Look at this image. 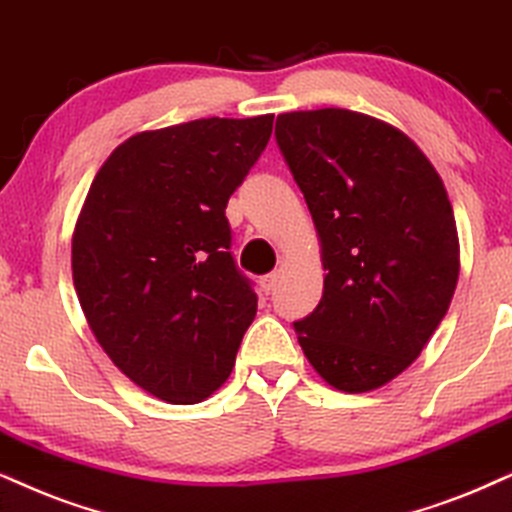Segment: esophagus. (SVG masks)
Segmentation results:
<instances>
[{"mask_svg":"<svg viewBox=\"0 0 512 512\" xmlns=\"http://www.w3.org/2000/svg\"><path fill=\"white\" fill-rule=\"evenodd\" d=\"M276 281H278V274H276V271H274V274L262 276V278H260V290H262V293H264V295H269L271 290H274Z\"/></svg>","mask_w":512,"mask_h":512,"instance_id":"esophagus-1","label":"esophagus"}]
</instances>
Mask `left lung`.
<instances>
[{
	"label": "left lung",
	"mask_w": 512,
	"mask_h": 512,
	"mask_svg": "<svg viewBox=\"0 0 512 512\" xmlns=\"http://www.w3.org/2000/svg\"><path fill=\"white\" fill-rule=\"evenodd\" d=\"M276 141L326 269L297 342L335 390H378L420 357L454 297L461 245L444 181L399 127L347 108L278 115Z\"/></svg>",
	"instance_id": "left-lung-1"
}]
</instances>
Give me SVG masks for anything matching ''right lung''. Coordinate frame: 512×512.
Masks as SVG:
<instances>
[{
  "mask_svg": "<svg viewBox=\"0 0 512 512\" xmlns=\"http://www.w3.org/2000/svg\"><path fill=\"white\" fill-rule=\"evenodd\" d=\"M274 115L146 129L108 155L73 231V283L94 338L141 390L198 404L226 383L257 314L231 257L226 203Z\"/></svg>",
  "mask_w": 512,
  "mask_h": 512,
  "instance_id": "obj_1",
  "label": "right lung"
}]
</instances>
